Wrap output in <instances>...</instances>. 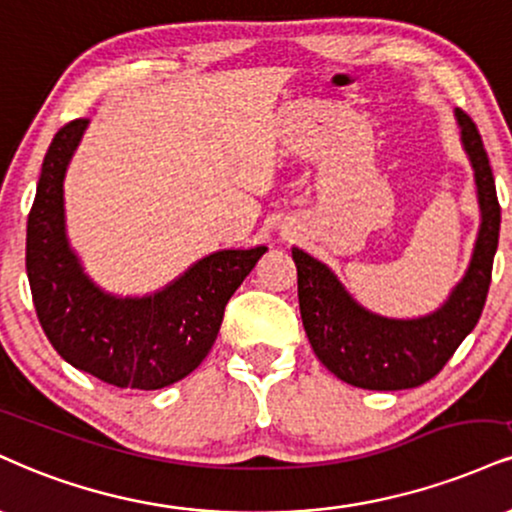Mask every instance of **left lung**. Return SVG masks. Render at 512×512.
Wrapping results in <instances>:
<instances>
[{
	"mask_svg": "<svg viewBox=\"0 0 512 512\" xmlns=\"http://www.w3.org/2000/svg\"><path fill=\"white\" fill-rule=\"evenodd\" d=\"M455 121L474 171L482 221L463 279L434 312L410 319L377 315L357 303L331 267L293 245L300 317L310 346L331 374L357 389L400 391L424 384L441 372L482 317L501 231V207L482 135L460 109H455Z\"/></svg>",
	"mask_w": 512,
	"mask_h": 512,
	"instance_id": "1",
	"label": "left lung"
}]
</instances>
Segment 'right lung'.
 Instances as JSON below:
<instances>
[{
  "instance_id": "1",
  "label": "right lung",
  "mask_w": 512,
  "mask_h": 512,
  "mask_svg": "<svg viewBox=\"0 0 512 512\" xmlns=\"http://www.w3.org/2000/svg\"><path fill=\"white\" fill-rule=\"evenodd\" d=\"M88 123H66L42 162L26 233L35 312L54 350L80 372L119 389H164L205 360L226 303L267 248L212 252L155 293L104 291L66 236L64 178Z\"/></svg>"
}]
</instances>
